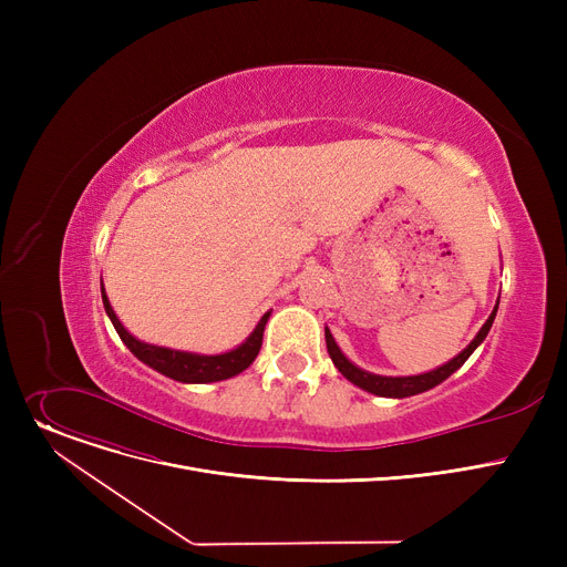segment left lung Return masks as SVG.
I'll use <instances>...</instances> for the list:
<instances>
[{
	"label": "left lung",
	"mask_w": 567,
	"mask_h": 567,
	"mask_svg": "<svg viewBox=\"0 0 567 567\" xmlns=\"http://www.w3.org/2000/svg\"><path fill=\"white\" fill-rule=\"evenodd\" d=\"M496 310H498V303L494 306L489 319L483 323V329L478 331V336H475L471 340V344L457 353L453 361H449L445 365L432 370V372H425V374H415V377H381V374H372V372H365L361 368H355L347 355L340 351V347L336 344L331 331L326 329V347H329V355L333 365L342 372V377H347L353 385H359V389L372 393V395H379V398H411V395H419V393H425L430 389H434V385H439L441 381L449 379L455 370H460L468 355L478 349L483 344V340L487 338L492 323H494V317H496Z\"/></svg>",
	"instance_id": "left-lung-1"
}]
</instances>
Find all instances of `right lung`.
<instances>
[{"mask_svg":"<svg viewBox=\"0 0 567 567\" xmlns=\"http://www.w3.org/2000/svg\"><path fill=\"white\" fill-rule=\"evenodd\" d=\"M101 293H103L105 312L116 329L118 338H122V342L148 368H154L156 372H161L174 381H184V383H212V381H223V379L236 377L238 372H244L257 359V353L261 349L264 326H266L268 317H271V312H266L259 319V323L255 326V331L246 338L244 344H238L236 349L225 351V353L204 355V353L167 349V347H158V344H146V342L133 338L124 329V323L118 321V317L114 315L103 285H101Z\"/></svg>","mask_w":567,"mask_h":567,"instance_id":"add662e5","label":"right lung"}]
</instances>
